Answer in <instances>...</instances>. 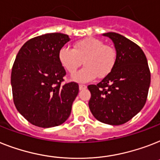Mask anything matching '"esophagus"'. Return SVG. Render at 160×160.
Returning <instances> with one entry per match:
<instances>
[{
	"mask_svg": "<svg viewBox=\"0 0 160 160\" xmlns=\"http://www.w3.org/2000/svg\"><path fill=\"white\" fill-rule=\"evenodd\" d=\"M87 88V86L85 85V84H80L79 85V89H80V90H83V89H85Z\"/></svg>",
	"mask_w": 160,
	"mask_h": 160,
	"instance_id": "obj_1",
	"label": "esophagus"
}]
</instances>
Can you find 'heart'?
I'll return each mask as SVG.
<instances>
[{"instance_id":"b5f03b06","label":"heart","mask_w":160,"mask_h":160,"mask_svg":"<svg viewBox=\"0 0 160 160\" xmlns=\"http://www.w3.org/2000/svg\"><path fill=\"white\" fill-rule=\"evenodd\" d=\"M58 58L62 66L71 75L76 73L84 61V67L73 77L77 82L92 81L98 77L103 78L112 71L117 60L116 51L105 45L102 40L88 38L74 44V48L67 46L61 48Z\"/></svg>"}]
</instances>
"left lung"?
<instances>
[{"mask_svg":"<svg viewBox=\"0 0 160 160\" xmlns=\"http://www.w3.org/2000/svg\"><path fill=\"white\" fill-rule=\"evenodd\" d=\"M113 42L117 60L109 75L89 84V109L101 122L124 124L143 108L150 84V71L140 47L117 33H103Z\"/></svg>","mask_w":160,"mask_h":160,"instance_id":"left-lung-1","label":"left lung"}]
</instances>
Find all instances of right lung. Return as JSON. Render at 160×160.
I'll return each instance as SVG.
<instances>
[{"label":"right lung","instance_id":"1","mask_svg":"<svg viewBox=\"0 0 160 160\" xmlns=\"http://www.w3.org/2000/svg\"><path fill=\"white\" fill-rule=\"evenodd\" d=\"M68 35L46 33L33 38L22 46L11 71L15 108L31 124L57 127L67 121L79 93L76 82L63 84L66 71L58 58Z\"/></svg>","mask_w":160,"mask_h":160}]
</instances>
